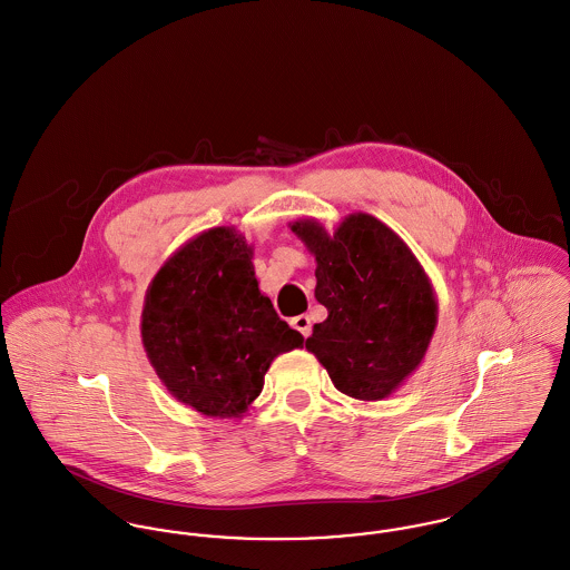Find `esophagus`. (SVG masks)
I'll use <instances>...</instances> for the list:
<instances>
[{
    "label": "esophagus",
    "instance_id": "34e87169",
    "mask_svg": "<svg viewBox=\"0 0 570 570\" xmlns=\"http://www.w3.org/2000/svg\"><path fill=\"white\" fill-rule=\"evenodd\" d=\"M292 326L303 335V337H309L311 335V320L309 315H296L292 317Z\"/></svg>",
    "mask_w": 570,
    "mask_h": 570
}]
</instances>
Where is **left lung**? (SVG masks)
<instances>
[{"mask_svg":"<svg viewBox=\"0 0 570 570\" xmlns=\"http://www.w3.org/2000/svg\"><path fill=\"white\" fill-rule=\"evenodd\" d=\"M315 257V301L328 315L307 351L333 385L357 401H383L422 363L438 326L433 285L410 246L381 219L351 213L331 233L289 224Z\"/></svg>","mask_w":570,"mask_h":570,"instance_id":"1","label":"left lung"}]
</instances>
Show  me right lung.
Segmentation results:
<instances>
[{"label": "right lung", "mask_w": 570, "mask_h": 570, "mask_svg": "<svg viewBox=\"0 0 570 570\" xmlns=\"http://www.w3.org/2000/svg\"><path fill=\"white\" fill-rule=\"evenodd\" d=\"M141 342L176 401L210 417H242L272 362L301 348L305 337L261 294L246 237L215 226L156 272L144 301Z\"/></svg>", "instance_id": "add662e5"}]
</instances>
